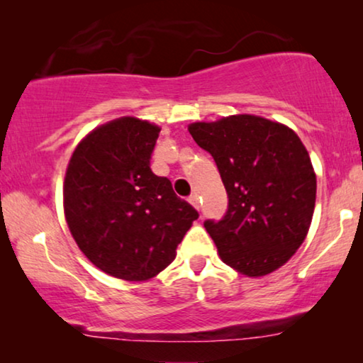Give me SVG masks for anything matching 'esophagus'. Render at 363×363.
Listing matches in <instances>:
<instances>
[{
    "instance_id": "34e87169",
    "label": "esophagus",
    "mask_w": 363,
    "mask_h": 363,
    "mask_svg": "<svg viewBox=\"0 0 363 363\" xmlns=\"http://www.w3.org/2000/svg\"><path fill=\"white\" fill-rule=\"evenodd\" d=\"M190 203H191V206L195 208V210H200V198H198V195L190 196Z\"/></svg>"
}]
</instances>
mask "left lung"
<instances>
[{
    "mask_svg": "<svg viewBox=\"0 0 363 363\" xmlns=\"http://www.w3.org/2000/svg\"><path fill=\"white\" fill-rule=\"evenodd\" d=\"M210 152L226 188L228 211L206 221L221 261L247 277L279 269L309 233L317 180L297 133L269 118L236 113L188 125Z\"/></svg>",
    "mask_w": 363,
    "mask_h": 363,
    "instance_id": "1",
    "label": "left lung"
}]
</instances>
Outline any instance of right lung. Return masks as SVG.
I'll use <instances>...</instances> for the list:
<instances>
[{"mask_svg":"<svg viewBox=\"0 0 363 363\" xmlns=\"http://www.w3.org/2000/svg\"><path fill=\"white\" fill-rule=\"evenodd\" d=\"M162 128L118 117L87 133L64 177V216L89 261L123 281H148L177 256L198 213L150 168Z\"/></svg>","mask_w":363,"mask_h":363,"instance_id":"add662e5","label":"right lung"}]
</instances>
